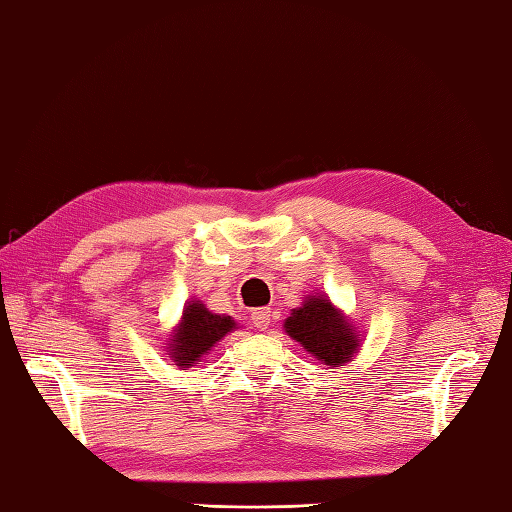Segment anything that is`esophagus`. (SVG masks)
Segmentation results:
<instances>
[{
  "label": "esophagus",
  "instance_id": "34e87169",
  "mask_svg": "<svg viewBox=\"0 0 512 512\" xmlns=\"http://www.w3.org/2000/svg\"><path fill=\"white\" fill-rule=\"evenodd\" d=\"M252 322H254V327L258 331H267L269 329V322H271V311L267 307L252 311Z\"/></svg>",
  "mask_w": 512,
  "mask_h": 512
}]
</instances>
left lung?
I'll return each instance as SVG.
<instances>
[{"mask_svg": "<svg viewBox=\"0 0 512 512\" xmlns=\"http://www.w3.org/2000/svg\"><path fill=\"white\" fill-rule=\"evenodd\" d=\"M283 329L329 369L349 364L362 347V333L327 294H309L300 307L291 309Z\"/></svg>", "mask_w": 512, "mask_h": 512, "instance_id": "1", "label": "left lung"}]
</instances>
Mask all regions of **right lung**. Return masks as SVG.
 <instances>
[{
	"label": "right lung",
	"instance_id": "1",
	"mask_svg": "<svg viewBox=\"0 0 512 512\" xmlns=\"http://www.w3.org/2000/svg\"><path fill=\"white\" fill-rule=\"evenodd\" d=\"M234 329H238V325L232 316L212 314L201 300L190 298L185 302L179 325L172 327L165 338V358L187 371L196 367Z\"/></svg>",
	"mask_w": 512,
	"mask_h": 512
}]
</instances>
